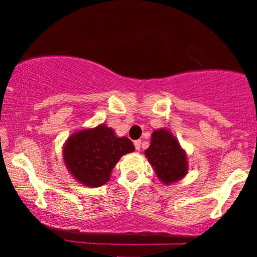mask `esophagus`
I'll list each match as a JSON object with an SVG mask.
<instances>
[{
  "instance_id": "34e87169",
  "label": "esophagus",
  "mask_w": 257,
  "mask_h": 257,
  "mask_svg": "<svg viewBox=\"0 0 257 257\" xmlns=\"http://www.w3.org/2000/svg\"><path fill=\"white\" fill-rule=\"evenodd\" d=\"M134 146H135V150H137V151H140V150H141V141L140 140L134 141Z\"/></svg>"
}]
</instances>
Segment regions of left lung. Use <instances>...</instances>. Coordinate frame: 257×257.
I'll list each match as a JSON object with an SVG mask.
<instances>
[{
    "label": "left lung",
    "instance_id": "obj_1",
    "mask_svg": "<svg viewBox=\"0 0 257 257\" xmlns=\"http://www.w3.org/2000/svg\"><path fill=\"white\" fill-rule=\"evenodd\" d=\"M145 156L164 185L180 181L188 172L187 155L168 129H157L152 133L151 144Z\"/></svg>",
    "mask_w": 257,
    "mask_h": 257
}]
</instances>
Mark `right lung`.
<instances>
[{
  "instance_id": "right-lung-1",
  "label": "right lung",
  "mask_w": 257,
  "mask_h": 257,
  "mask_svg": "<svg viewBox=\"0 0 257 257\" xmlns=\"http://www.w3.org/2000/svg\"><path fill=\"white\" fill-rule=\"evenodd\" d=\"M134 150L128 138H118L113 129L102 123L70 135L63 147V158L67 170L79 184L100 187L110 180L120 157Z\"/></svg>"
}]
</instances>
